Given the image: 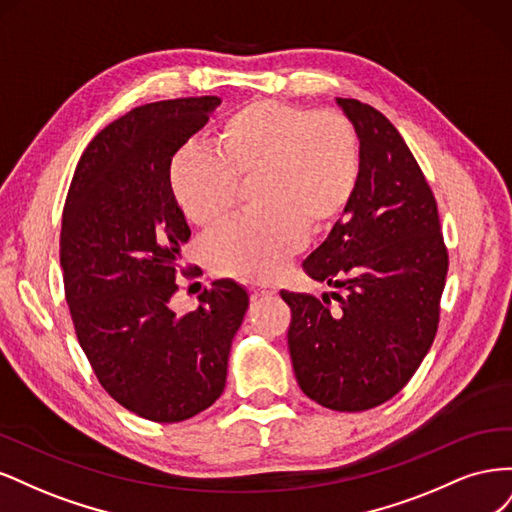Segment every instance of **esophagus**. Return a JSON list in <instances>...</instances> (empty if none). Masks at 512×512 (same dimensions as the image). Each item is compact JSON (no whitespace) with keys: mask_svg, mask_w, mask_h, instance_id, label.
Listing matches in <instances>:
<instances>
[{"mask_svg":"<svg viewBox=\"0 0 512 512\" xmlns=\"http://www.w3.org/2000/svg\"><path fill=\"white\" fill-rule=\"evenodd\" d=\"M277 290L273 288V286H252L250 288V299H252V303H256V301H260V299H267V297H273Z\"/></svg>","mask_w":512,"mask_h":512,"instance_id":"1","label":"esophagus"}]
</instances>
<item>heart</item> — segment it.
Returning a JSON list of instances; mask_svg holds the SVG:
<instances>
[{
    "label": "heart",
    "mask_w": 512,
    "mask_h": 512,
    "mask_svg": "<svg viewBox=\"0 0 512 512\" xmlns=\"http://www.w3.org/2000/svg\"><path fill=\"white\" fill-rule=\"evenodd\" d=\"M220 153L181 147L170 162V190L185 218L220 224L237 207L239 181L258 177L260 213L228 222L207 239V265L241 282H271L301 254L307 235L331 230L359 190L363 147L339 111L254 100L220 128Z\"/></svg>",
    "instance_id": "b5f03b06"
}]
</instances>
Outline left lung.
<instances>
[{
  "instance_id": "8db88e82",
  "label": "left lung",
  "mask_w": 512,
  "mask_h": 512,
  "mask_svg": "<svg viewBox=\"0 0 512 512\" xmlns=\"http://www.w3.org/2000/svg\"><path fill=\"white\" fill-rule=\"evenodd\" d=\"M363 147V170L344 218L303 262L342 292L322 301L282 290L288 350L301 391L337 412L395 397L429 352L440 322L448 252L438 205L397 128L374 106L337 98Z\"/></svg>"
}]
</instances>
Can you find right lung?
Segmentation results:
<instances>
[{
  "label": "right lung",
  "mask_w": 512,
  "mask_h": 512,
  "mask_svg": "<svg viewBox=\"0 0 512 512\" xmlns=\"http://www.w3.org/2000/svg\"><path fill=\"white\" fill-rule=\"evenodd\" d=\"M220 102L162 100L108 123L81 156L61 215L59 262L79 344L104 391L153 423L185 421L224 393L250 305L243 286L218 280L194 312L170 307L190 239L170 162Z\"/></svg>",
  "instance_id": "1"
}]
</instances>
